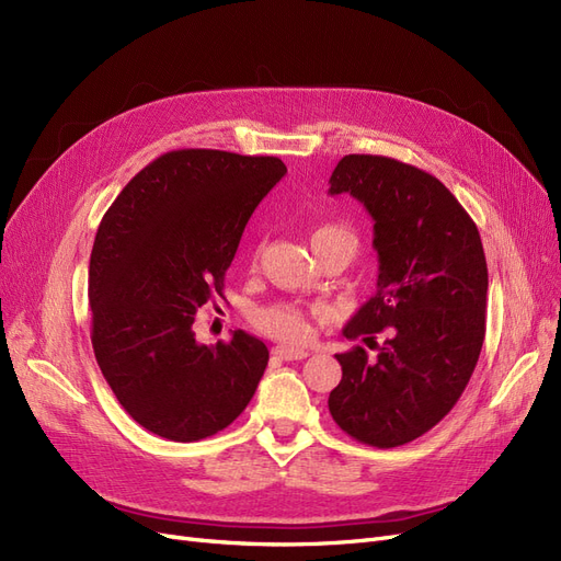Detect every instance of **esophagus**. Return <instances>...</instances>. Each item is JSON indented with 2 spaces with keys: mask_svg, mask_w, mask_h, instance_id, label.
I'll use <instances>...</instances> for the list:
<instances>
[{
  "mask_svg": "<svg viewBox=\"0 0 561 561\" xmlns=\"http://www.w3.org/2000/svg\"><path fill=\"white\" fill-rule=\"evenodd\" d=\"M274 355L278 360H304L309 355V351L304 348H287V346H276Z\"/></svg>",
  "mask_w": 561,
  "mask_h": 561,
  "instance_id": "esophagus-1",
  "label": "esophagus"
}]
</instances>
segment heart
<instances>
[{
  "instance_id": "obj_1",
  "label": "heart",
  "mask_w": 561,
  "mask_h": 561,
  "mask_svg": "<svg viewBox=\"0 0 561 561\" xmlns=\"http://www.w3.org/2000/svg\"><path fill=\"white\" fill-rule=\"evenodd\" d=\"M311 245L313 252L328 245H342L355 254V250H358V236L344 225H322L311 233ZM254 325L285 344L307 342L311 332L307 313L299 307H293V304H271V307L260 309L254 313Z\"/></svg>"
}]
</instances>
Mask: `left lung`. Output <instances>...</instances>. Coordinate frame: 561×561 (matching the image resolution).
<instances>
[{
    "label": "left lung",
    "mask_w": 561,
    "mask_h": 561,
    "mask_svg": "<svg viewBox=\"0 0 561 561\" xmlns=\"http://www.w3.org/2000/svg\"><path fill=\"white\" fill-rule=\"evenodd\" d=\"M330 194H351L375 219L379 278L344 328L377 355L363 346L336 355L342 381L328 407L358 443L400 447L451 412L478 365L489 287L482 239L443 182L396 159L344 157Z\"/></svg>",
    "instance_id": "left-lung-1"
}]
</instances>
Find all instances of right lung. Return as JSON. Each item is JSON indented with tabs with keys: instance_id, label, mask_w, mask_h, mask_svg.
Returning <instances> with one entry per match:
<instances>
[{
	"instance_id": "add662e5",
	"label": "right lung",
	"mask_w": 561,
	"mask_h": 561,
	"mask_svg": "<svg viewBox=\"0 0 561 561\" xmlns=\"http://www.w3.org/2000/svg\"><path fill=\"white\" fill-rule=\"evenodd\" d=\"M285 173L276 157L165 151L100 222L89 266L93 353L118 404L149 433L210 437L257 390L264 342L236 330L206 346L192 325L203 304L225 297L248 219Z\"/></svg>"
}]
</instances>
